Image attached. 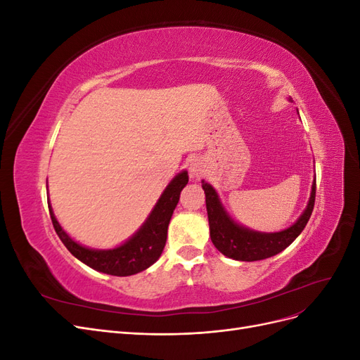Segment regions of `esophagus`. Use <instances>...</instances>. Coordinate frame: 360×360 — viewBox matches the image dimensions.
I'll return each instance as SVG.
<instances>
[{
    "mask_svg": "<svg viewBox=\"0 0 360 360\" xmlns=\"http://www.w3.org/2000/svg\"><path fill=\"white\" fill-rule=\"evenodd\" d=\"M189 174H191L192 179H200V177H202V174H204V165H202V162H201L200 159H193V160L191 162Z\"/></svg>",
    "mask_w": 360,
    "mask_h": 360,
    "instance_id": "1",
    "label": "esophagus"
}]
</instances>
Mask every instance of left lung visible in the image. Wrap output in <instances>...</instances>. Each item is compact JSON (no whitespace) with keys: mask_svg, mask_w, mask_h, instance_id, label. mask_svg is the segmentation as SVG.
I'll return each mask as SVG.
<instances>
[{"mask_svg":"<svg viewBox=\"0 0 360 360\" xmlns=\"http://www.w3.org/2000/svg\"><path fill=\"white\" fill-rule=\"evenodd\" d=\"M205 193L207 214H209L210 237L216 249L225 257L237 261H258L266 259L282 252L288 248L307 226L314 210L315 202V179L312 183L311 197L307 209L291 226L278 233H259L234 222L226 213L212 184L202 180Z\"/></svg>","mask_w":360,"mask_h":360,"instance_id":"obj_1","label":"left lung"}]
</instances>
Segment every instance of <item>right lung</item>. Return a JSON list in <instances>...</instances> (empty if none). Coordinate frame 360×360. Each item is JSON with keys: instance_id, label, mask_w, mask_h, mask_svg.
I'll use <instances>...</instances> for the list:
<instances>
[{"instance_id": "1", "label": "right lung", "mask_w": 360, "mask_h": 360, "mask_svg": "<svg viewBox=\"0 0 360 360\" xmlns=\"http://www.w3.org/2000/svg\"><path fill=\"white\" fill-rule=\"evenodd\" d=\"M188 181V171L179 172L160 195L155 209L151 210L143 226L129 240L114 249H90L75 242L58 224L48 201L52 225L56 228V233L58 234L60 240L69 249V252L79 261H82L84 264L106 275H135L148 269L159 259L167 243V233L171 216L179 202L180 192L186 186Z\"/></svg>"}]
</instances>
